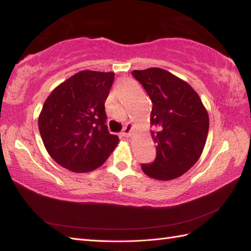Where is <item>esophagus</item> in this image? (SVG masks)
I'll return each mask as SVG.
<instances>
[{"label": "esophagus", "mask_w": 251, "mask_h": 251, "mask_svg": "<svg viewBox=\"0 0 251 251\" xmlns=\"http://www.w3.org/2000/svg\"><path fill=\"white\" fill-rule=\"evenodd\" d=\"M131 130H132V125L130 124V123H127V124L125 125V127H124V129H123V131H122V136L123 137H130V135H131Z\"/></svg>", "instance_id": "1"}]
</instances>
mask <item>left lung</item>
Returning <instances> with one entry per match:
<instances>
[{
	"mask_svg": "<svg viewBox=\"0 0 251 251\" xmlns=\"http://www.w3.org/2000/svg\"><path fill=\"white\" fill-rule=\"evenodd\" d=\"M151 98L152 138L156 157L141 164L143 173L157 180H173L193 166L204 150L209 117L190 85L159 68L131 72Z\"/></svg>",
	"mask_w": 251,
	"mask_h": 251,
	"instance_id": "8db88e82",
	"label": "left lung"
}]
</instances>
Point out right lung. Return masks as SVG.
Segmentation results:
<instances>
[{"mask_svg":"<svg viewBox=\"0 0 251 251\" xmlns=\"http://www.w3.org/2000/svg\"><path fill=\"white\" fill-rule=\"evenodd\" d=\"M113 72L81 71L56 87L39 117L40 134L51 158L74 173L101 166L119 143L108 130L104 101Z\"/></svg>","mask_w":251,"mask_h":251,"instance_id":"obj_1","label":"right lung"}]
</instances>
